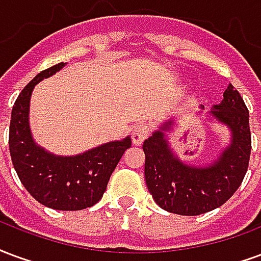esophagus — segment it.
I'll return each mask as SVG.
<instances>
[{
  "mask_svg": "<svg viewBox=\"0 0 261 261\" xmlns=\"http://www.w3.org/2000/svg\"><path fill=\"white\" fill-rule=\"evenodd\" d=\"M149 136V126L146 123H138L132 130V140L135 146H140Z\"/></svg>",
  "mask_w": 261,
  "mask_h": 261,
  "instance_id": "34e87169",
  "label": "esophagus"
}]
</instances>
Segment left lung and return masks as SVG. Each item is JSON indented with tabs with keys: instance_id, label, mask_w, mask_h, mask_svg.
Wrapping results in <instances>:
<instances>
[{
	"instance_id": "8db88e82",
	"label": "left lung",
	"mask_w": 261,
	"mask_h": 261,
	"mask_svg": "<svg viewBox=\"0 0 261 261\" xmlns=\"http://www.w3.org/2000/svg\"><path fill=\"white\" fill-rule=\"evenodd\" d=\"M208 117L229 129L231 140L220 155L206 165L186 164L172 150L165 133L172 130V118L144 140L146 185L163 210L179 216H200L222 206L242 184L252 138L249 111L239 91L228 85L222 101L213 106Z\"/></svg>"
}]
</instances>
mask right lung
Masks as SVG:
<instances>
[{"label":"right lung","mask_w":261,"mask_h":261,"mask_svg":"<svg viewBox=\"0 0 261 261\" xmlns=\"http://www.w3.org/2000/svg\"><path fill=\"white\" fill-rule=\"evenodd\" d=\"M65 65L60 62L40 72L18 96L11 114L9 153L22 185L36 200L54 210L76 211L94 206L101 199L132 139L126 136L76 155H57L34 142L29 125L34 86Z\"/></svg>","instance_id":"obj_1"}]
</instances>
